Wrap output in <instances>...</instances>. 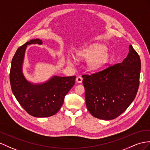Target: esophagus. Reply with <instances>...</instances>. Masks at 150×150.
<instances>
[{
  "mask_svg": "<svg viewBox=\"0 0 150 150\" xmlns=\"http://www.w3.org/2000/svg\"><path fill=\"white\" fill-rule=\"evenodd\" d=\"M82 80H83V79L81 77V76H78V77L76 79V81L78 83H81L82 82Z\"/></svg>",
  "mask_w": 150,
  "mask_h": 150,
  "instance_id": "34e87169",
  "label": "esophagus"
}]
</instances>
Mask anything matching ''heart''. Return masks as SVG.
I'll use <instances>...</instances> for the list:
<instances>
[{"label": "heart", "instance_id": "heart-1", "mask_svg": "<svg viewBox=\"0 0 150 150\" xmlns=\"http://www.w3.org/2000/svg\"><path fill=\"white\" fill-rule=\"evenodd\" d=\"M77 56L83 59H90L88 65L91 70L100 68L108 62L110 54L105 45L94 44L82 49L78 52Z\"/></svg>", "mask_w": 150, "mask_h": 150}]
</instances>
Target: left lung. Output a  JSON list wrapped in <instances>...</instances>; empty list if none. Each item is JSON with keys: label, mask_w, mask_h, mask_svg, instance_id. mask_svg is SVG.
I'll use <instances>...</instances> for the list:
<instances>
[{"label": "left lung", "mask_w": 150, "mask_h": 150, "mask_svg": "<svg viewBox=\"0 0 150 150\" xmlns=\"http://www.w3.org/2000/svg\"><path fill=\"white\" fill-rule=\"evenodd\" d=\"M140 71L139 56L130 45L122 63L82 75L86 106L91 114L102 120H112L124 113L137 94Z\"/></svg>", "instance_id": "1"}]
</instances>
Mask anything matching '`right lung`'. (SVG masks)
Here are the masks:
<instances>
[{"mask_svg": "<svg viewBox=\"0 0 150 150\" xmlns=\"http://www.w3.org/2000/svg\"><path fill=\"white\" fill-rule=\"evenodd\" d=\"M42 44L40 39H33L20 46L11 62L10 83L13 93L23 109L35 117H47L55 115L62 106L64 96L75 85L76 76H54L47 82L33 84L23 74L25 52L30 44Z\"/></svg>", "mask_w": 150, "mask_h": 150, "instance_id": "right-lung-1", "label": "right lung"}]
</instances>
